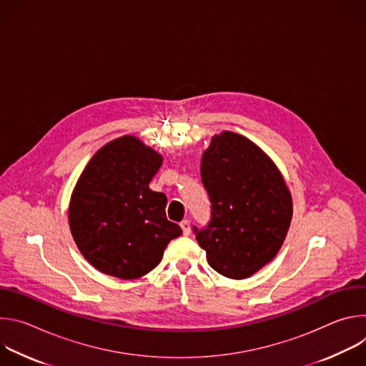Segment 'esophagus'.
<instances>
[{"instance_id":"1","label":"esophagus","mask_w":366,"mask_h":366,"mask_svg":"<svg viewBox=\"0 0 366 366\" xmlns=\"http://www.w3.org/2000/svg\"><path fill=\"white\" fill-rule=\"evenodd\" d=\"M179 226H181V229H182V233H184L185 236H188V234H189V232H191V224H189V220H182Z\"/></svg>"}]
</instances>
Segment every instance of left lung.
Returning a JSON list of instances; mask_svg holds the SVG:
<instances>
[{"label": "left lung", "mask_w": 366, "mask_h": 366, "mask_svg": "<svg viewBox=\"0 0 366 366\" xmlns=\"http://www.w3.org/2000/svg\"><path fill=\"white\" fill-rule=\"evenodd\" d=\"M201 181L212 219L192 230L208 265L232 280L252 277L275 257L292 219V198L280 169L253 142L223 132L202 153Z\"/></svg>", "instance_id": "left-lung-1"}]
</instances>
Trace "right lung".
I'll use <instances>...</instances> for the list:
<instances>
[{"instance_id":"obj_1","label":"right lung","mask_w":366,"mask_h":366,"mask_svg":"<svg viewBox=\"0 0 366 366\" xmlns=\"http://www.w3.org/2000/svg\"><path fill=\"white\" fill-rule=\"evenodd\" d=\"M162 156L134 136L102 146L81 174L69 204V227L88 262L102 274L136 280L159 265L181 236L167 219V195L149 188Z\"/></svg>"}]
</instances>
